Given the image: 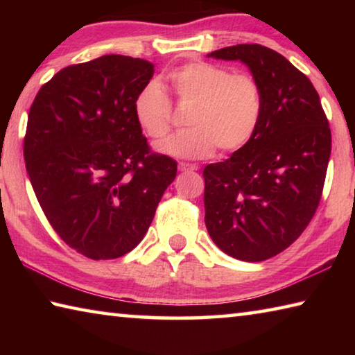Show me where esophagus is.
<instances>
[{"instance_id": "obj_1", "label": "esophagus", "mask_w": 355, "mask_h": 355, "mask_svg": "<svg viewBox=\"0 0 355 355\" xmlns=\"http://www.w3.org/2000/svg\"><path fill=\"white\" fill-rule=\"evenodd\" d=\"M178 169L182 171V172H192V171L199 169V166H197V164H189V163H180L178 164Z\"/></svg>"}]
</instances>
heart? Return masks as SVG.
<instances>
[{
	"instance_id": "heart-1",
	"label": "heart",
	"mask_w": 355,
	"mask_h": 355,
	"mask_svg": "<svg viewBox=\"0 0 355 355\" xmlns=\"http://www.w3.org/2000/svg\"><path fill=\"white\" fill-rule=\"evenodd\" d=\"M167 83L183 103L192 105L186 117L188 130L166 137L156 152L173 158L200 159L235 152L255 135L263 114V92L254 76L232 73L220 65L192 61L167 73ZM136 123L150 137H163L171 128V101L158 83L148 81L133 100Z\"/></svg>"
}]
</instances>
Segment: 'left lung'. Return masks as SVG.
Masks as SVG:
<instances>
[{
	"label": "left lung",
	"instance_id": "8db88e82",
	"mask_svg": "<svg viewBox=\"0 0 355 355\" xmlns=\"http://www.w3.org/2000/svg\"><path fill=\"white\" fill-rule=\"evenodd\" d=\"M208 58L248 65L260 83L263 114L244 147L203 169L205 225L227 255L263 261L313 218L332 146L329 122L311 81L271 48L243 44Z\"/></svg>",
	"mask_w": 355,
	"mask_h": 355
}]
</instances>
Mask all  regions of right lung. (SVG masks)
<instances>
[{"label": "right lung", "instance_id": "1", "mask_svg": "<svg viewBox=\"0 0 355 355\" xmlns=\"http://www.w3.org/2000/svg\"><path fill=\"white\" fill-rule=\"evenodd\" d=\"M155 65L120 55L65 67L40 87L28 114L25 163L48 222L92 260L133 250L177 175L150 153L133 100Z\"/></svg>", "mask_w": 355, "mask_h": 355}]
</instances>
